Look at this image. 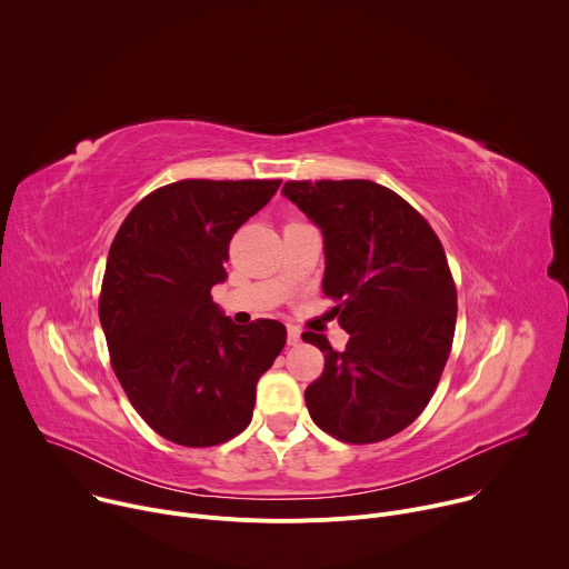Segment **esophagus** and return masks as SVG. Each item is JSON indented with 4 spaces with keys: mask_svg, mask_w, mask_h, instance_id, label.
<instances>
[{
    "mask_svg": "<svg viewBox=\"0 0 569 569\" xmlns=\"http://www.w3.org/2000/svg\"><path fill=\"white\" fill-rule=\"evenodd\" d=\"M301 345V331L295 327H288V347H299Z\"/></svg>",
    "mask_w": 569,
    "mask_h": 569,
    "instance_id": "obj_1",
    "label": "esophagus"
}]
</instances>
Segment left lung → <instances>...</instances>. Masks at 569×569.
<instances>
[{"instance_id":"1","label":"left lung","mask_w":569,"mask_h":569,"mask_svg":"<svg viewBox=\"0 0 569 569\" xmlns=\"http://www.w3.org/2000/svg\"><path fill=\"white\" fill-rule=\"evenodd\" d=\"M321 229V290L338 306L347 349L319 333L323 353L306 389L310 419L347 443H376L415 423L450 356L457 290L426 218L369 180L286 182L281 191Z\"/></svg>"}]
</instances>
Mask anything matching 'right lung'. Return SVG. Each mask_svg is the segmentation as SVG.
Segmentation results:
<instances>
[{"mask_svg": "<svg viewBox=\"0 0 569 569\" xmlns=\"http://www.w3.org/2000/svg\"><path fill=\"white\" fill-rule=\"evenodd\" d=\"M281 180H182L146 196L117 231L99 301L112 369L139 417L164 439L207 448L246 430L257 382L286 327H238L211 299L233 231Z\"/></svg>", "mask_w": 569, "mask_h": 569, "instance_id": "add662e5", "label": "right lung"}]
</instances>
